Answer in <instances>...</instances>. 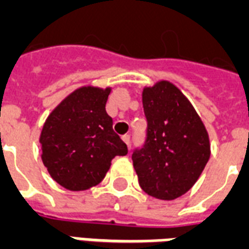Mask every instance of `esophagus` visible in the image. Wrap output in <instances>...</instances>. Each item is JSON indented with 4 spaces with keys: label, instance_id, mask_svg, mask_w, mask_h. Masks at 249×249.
<instances>
[{
    "label": "esophagus",
    "instance_id": "esophagus-1",
    "mask_svg": "<svg viewBox=\"0 0 249 249\" xmlns=\"http://www.w3.org/2000/svg\"><path fill=\"white\" fill-rule=\"evenodd\" d=\"M122 140L126 143L128 147H130V142H131V138H130V135H123L122 136Z\"/></svg>",
    "mask_w": 249,
    "mask_h": 249
}]
</instances>
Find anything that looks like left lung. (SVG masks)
I'll list each match as a JSON object with an SVG mask.
<instances>
[{"label":"left lung","mask_w":249,"mask_h":249,"mask_svg":"<svg viewBox=\"0 0 249 249\" xmlns=\"http://www.w3.org/2000/svg\"><path fill=\"white\" fill-rule=\"evenodd\" d=\"M147 118L144 147L132 161L145 193L164 201L192 189L210 159V139L193 105L175 84L161 80L142 93Z\"/></svg>","instance_id":"left-lung-1"}]
</instances>
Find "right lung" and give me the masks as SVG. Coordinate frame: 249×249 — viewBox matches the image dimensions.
<instances>
[{
    "label": "right lung",
    "instance_id": "1",
    "mask_svg": "<svg viewBox=\"0 0 249 249\" xmlns=\"http://www.w3.org/2000/svg\"><path fill=\"white\" fill-rule=\"evenodd\" d=\"M111 88L81 87L52 110L39 138L42 160L63 188L81 192L104 180L115 156L127 155V145L114 132L106 113Z\"/></svg>",
    "mask_w": 249,
    "mask_h": 249
}]
</instances>
